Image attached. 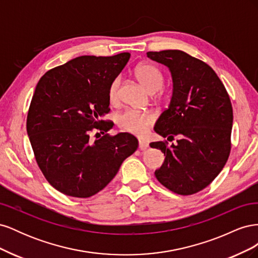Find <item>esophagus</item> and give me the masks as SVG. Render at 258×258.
<instances>
[{
  "mask_svg": "<svg viewBox=\"0 0 258 258\" xmlns=\"http://www.w3.org/2000/svg\"><path fill=\"white\" fill-rule=\"evenodd\" d=\"M148 146H150V145H148V143L143 141V140H140V141H139V148L141 151H145L146 148H148Z\"/></svg>",
  "mask_w": 258,
  "mask_h": 258,
  "instance_id": "esophagus-1",
  "label": "esophagus"
}]
</instances>
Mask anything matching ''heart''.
Listing matches in <instances>:
<instances>
[{
	"mask_svg": "<svg viewBox=\"0 0 258 258\" xmlns=\"http://www.w3.org/2000/svg\"><path fill=\"white\" fill-rule=\"evenodd\" d=\"M135 73L143 87L151 92L157 91L163 84V74L155 66L148 63L140 64L136 68ZM120 84V76H116L108 86L107 95L112 103H116L119 99ZM154 121L155 115L150 111L127 110L117 117V124L121 130L137 136H144Z\"/></svg>",
	"mask_w": 258,
	"mask_h": 258,
	"instance_id": "heart-1",
	"label": "heart"
}]
</instances>
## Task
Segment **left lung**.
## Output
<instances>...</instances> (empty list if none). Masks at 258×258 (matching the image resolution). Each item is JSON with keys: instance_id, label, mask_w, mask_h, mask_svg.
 I'll return each mask as SVG.
<instances>
[{"instance_id": "left-lung-1", "label": "left lung", "mask_w": 258, "mask_h": 258, "mask_svg": "<svg viewBox=\"0 0 258 258\" xmlns=\"http://www.w3.org/2000/svg\"><path fill=\"white\" fill-rule=\"evenodd\" d=\"M147 57L169 68L173 92L168 108L155 124L163 138L177 144L153 142L166 158L155 171L168 189L183 196L212 183L231 150L232 106L228 92L213 69L182 50L148 51Z\"/></svg>"}]
</instances>
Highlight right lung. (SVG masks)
<instances>
[{
  "instance_id": "add662e5",
  "label": "right lung",
  "mask_w": 258,
  "mask_h": 258,
  "mask_svg": "<svg viewBox=\"0 0 258 258\" xmlns=\"http://www.w3.org/2000/svg\"><path fill=\"white\" fill-rule=\"evenodd\" d=\"M129 58V52L77 57L49 70L36 85L27 132L45 178L67 196L88 198L102 190L137 151L136 137L110 136L112 121L102 119L110 112L108 86Z\"/></svg>"
}]
</instances>
